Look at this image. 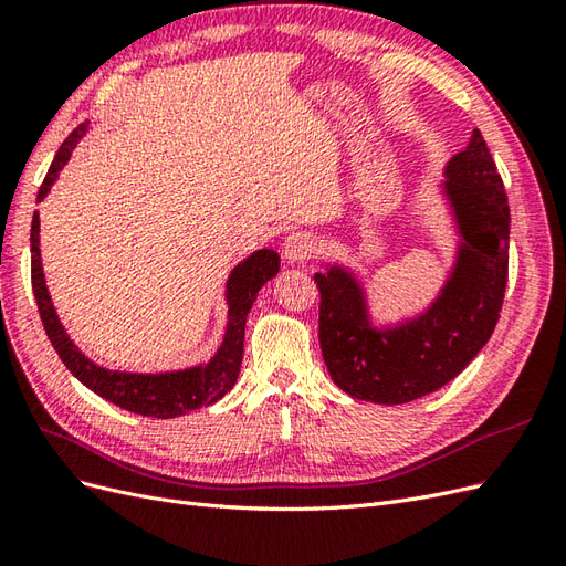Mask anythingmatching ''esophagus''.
<instances>
[{"instance_id": "esophagus-1", "label": "esophagus", "mask_w": 566, "mask_h": 566, "mask_svg": "<svg viewBox=\"0 0 566 566\" xmlns=\"http://www.w3.org/2000/svg\"><path fill=\"white\" fill-rule=\"evenodd\" d=\"M317 251V239L311 234V231H294L284 239L282 253L289 260V263H303V260H311L313 253Z\"/></svg>"}]
</instances>
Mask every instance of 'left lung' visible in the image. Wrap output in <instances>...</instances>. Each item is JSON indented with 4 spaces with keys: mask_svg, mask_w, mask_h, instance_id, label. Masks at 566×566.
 Here are the masks:
<instances>
[{
    "mask_svg": "<svg viewBox=\"0 0 566 566\" xmlns=\"http://www.w3.org/2000/svg\"><path fill=\"white\" fill-rule=\"evenodd\" d=\"M444 191L463 243L432 308L397 329H375L364 289L342 268L315 274L321 349L332 380L354 399L407 403L467 368L500 321L510 272V206L481 136L449 159Z\"/></svg>",
    "mask_w": 566,
    "mask_h": 566,
    "instance_id": "8db88e82",
    "label": "left lung"
}]
</instances>
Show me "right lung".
<instances>
[{
	"label": "right lung",
	"instance_id": "add662e5",
	"mask_svg": "<svg viewBox=\"0 0 566 566\" xmlns=\"http://www.w3.org/2000/svg\"><path fill=\"white\" fill-rule=\"evenodd\" d=\"M83 134H85V124L74 128L71 136L62 143V148L56 150L52 165L48 169V177L38 191V200L48 196L52 184L56 181V174L62 171L66 159L71 157V150L76 148V143ZM38 234H40V217L35 212L33 224H31V282H33L35 301H38L40 321L45 325L48 337L54 346V352L64 360V366L74 373V378H78L85 387L93 389L95 395L140 416L177 418L193 409L208 407V403H214L217 399H222L231 387H234L239 378L241 358H243L245 317H249V311L260 292V286L280 272L277 253L270 249L258 251L251 258H245L243 263L231 272V277L227 282L229 323H227L220 349H217V354L210 358V364L188 368V370H177V373L140 375V373H117V370L95 366L93 360L85 358L76 349L74 342L66 337V332L60 323V317L54 313V306L45 286V274H42V265H40Z\"/></svg>",
	"mask_w": 566,
	"mask_h": 566
}]
</instances>
